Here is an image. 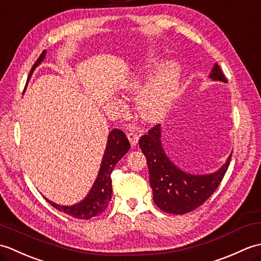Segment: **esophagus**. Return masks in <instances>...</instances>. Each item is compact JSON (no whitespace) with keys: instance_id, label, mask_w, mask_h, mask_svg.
Wrapping results in <instances>:
<instances>
[{"instance_id":"esophagus-1","label":"esophagus","mask_w":261,"mask_h":261,"mask_svg":"<svg viewBox=\"0 0 261 261\" xmlns=\"http://www.w3.org/2000/svg\"><path fill=\"white\" fill-rule=\"evenodd\" d=\"M126 137H127V139H129L131 146H136L137 143H138V141H139V137L140 136L138 135L137 132L131 131V132H129V134H126Z\"/></svg>"}]
</instances>
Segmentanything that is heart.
<instances>
[{"mask_svg": "<svg viewBox=\"0 0 261 261\" xmlns=\"http://www.w3.org/2000/svg\"><path fill=\"white\" fill-rule=\"evenodd\" d=\"M160 62L156 53H149L135 73L126 76L119 85L122 94L137 96L138 113L147 122H157L168 112L178 92L181 67L176 60H167L158 66L146 81L147 74Z\"/></svg>", "mask_w": 261, "mask_h": 261, "instance_id": "heart-1", "label": "heart"}]
</instances>
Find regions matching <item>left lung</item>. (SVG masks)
I'll return each mask as SVG.
<instances>
[{
	"instance_id": "1",
	"label": "left lung",
	"mask_w": 261,
	"mask_h": 261,
	"mask_svg": "<svg viewBox=\"0 0 261 261\" xmlns=\"http://www.w3.org/2000/svg\"><path fill=\"white\" fill-rule=\"evenodd\" d=\"M212 81L226 83L220 66L215 64L208 75ZM139 146L147 158L149 181L153 202L166 213L185 214L206 201L222 181L232 153L225 164L214 173L195 175L181 170L166 154L162 142V125L157 124L142 136Z\"/></svg>"
}]
</instances>
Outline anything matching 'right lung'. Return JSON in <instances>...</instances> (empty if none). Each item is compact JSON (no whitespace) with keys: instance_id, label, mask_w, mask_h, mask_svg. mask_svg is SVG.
Segmentation results:
<instances>
[{"instance_id":"obj_1","label":"right lung","mask_w":261,"mask_h":261,"mask_svg":"<svg viewBox=\"0 0 261 261\" xmlns=\"http://www.w3.org/2000/svg\"><path fill=\"white\" fill-rule=\"evenodd\" d=\"M46 50H43L40 57L37 59V62L33 65L29 74V79L33 70L43 62V59L46 57ZM129 149L130 142L125 135L119 129H113L109 134L107 147H105L101 167H99L96 179L94 181L90 193L87 194L85 198L82 199L79 203L70 205V206L54 203L47 197H45V199L56 210L73 216L75 219L88 220L94 218V216L102 214L109 206L111 197H112L113 191L111 173L114 169L115 165L119 163V160L129 151Z\"/></svg>"}]
</instances>
